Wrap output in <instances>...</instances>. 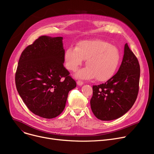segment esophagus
<instances>
[{"instance_id":"esophagus-1","label":"esophagus","mask_w":154,"mask_h":154,"mask_svg":"<svg viewBox=\"0 0 154 154\" xmlns=\"http://www.w3.org/2000/svg\"><path fill=\"white\" fill-rule=\"evenodd\" d=\"M77 84L78 85H82L84 84V82L82 81V80H78V81L77 82Z\"/></svg>"}]
</instances>
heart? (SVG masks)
Wrapping results in <instances>:
<instances>
[{
    "label": "heart",
    "mask_w": 154,
    "mask_h": 154,
    "mask_svg": "<svg viewBox=\"0 0 154 154\" xmlns=\"http://www.w3.org/2000/svg\"><path fill=\"white\" fill-rule=\"evenodd\" d=\"M84 60L87 67L80 70L77 76L84 79L95 77L103 82L114 76L121 55L118 47L102 40H84L77 47H70L65 53L66 67L71 71L76 72Z\"/></svg>",
    "instance_id": "obj_1"
}]
</instances>
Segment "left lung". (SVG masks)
<instances>
[{"label": "left lung", "instance_id": "8db88e82", "mask_svg": "<svg viewBox=\"0 0 154 154\" xmlns=\"http://www.w3.org/2000/svg\"><path fill=\"white\" fill-rule=\"evenodd\" d=\"M140 65L127 44L119 69L106 82L93 85L91 107L101 120H112L124 115L134 104L139 90Z\"/></svg>", "mask_w": 154, "mask_h": 154}]
</instances>
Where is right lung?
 I'll list each match as a JSON object with an SVG mask.
<instances>
[{"instance_id": "right-lung-1", "label": "right lung", "mask_w": 154, "mask_h": 154, "mask_svg": "<svg viewBox=\"0 0 154 154\" xmlns=\"http://www.w3.org/2000/svg\"><path fill=\"white\" fill-rule=\"evenodd\" d=\"M62 37H39L23 51L15 72L17 90L27 108L45 119L59 116L76 82L63 66Z\"/></svg>"}]
</instances>
